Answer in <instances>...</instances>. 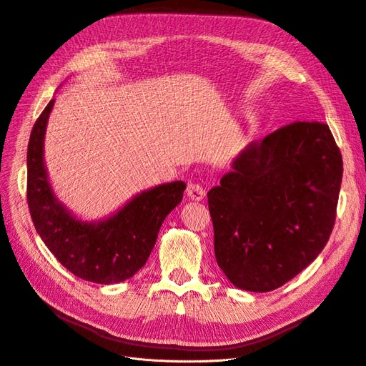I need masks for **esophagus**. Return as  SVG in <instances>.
<instances>
[{
  "instance_id": "34e87169",
  "label": "esophagus",
  "mask_w": 366,
  "mask_h": 366,
  "mask_svg": "<svg viewBox=\"0 0 366 366\" xmlns=\"http://www.w3.org/2000/svg\"><path fill=\"white\" fill-rule=\"evenodd\" d=\"M187 196L192 200H197L199 202V200H202L205 197V188L200 184L190 182L187 185Z\"/></svg>"
}]
</instances>
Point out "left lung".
<instances>
[{"label": "left lung", "instance_id": "1", "mask_svg": "<svg viewBox=\"0 0 366 366\" xmlns=\"http://www.w3.org/2000/svg\"><path fill=\"white\" fill-rule=\"evenodd\" d=\"M342 172L340 150L320 122H295L239 153L208 192L216 260L235 287L275 290L321 254Z\"/></svg>", "mask_w": 366, "mask_h": 366}]
</instances>
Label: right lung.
<instances>
[{
  "label": "right lung",
  "mask_w": 366,
  "mask_h": 366,
  "mask_svg": "<svg viewBox=\"0 0 366 366\" xmlns=\"http://www.w3.org/2000/svg\"><path fill=\"white\" fill-rule=\"evenodd\" d=\"M53 106L54 100L34 123L27 149V200L33 225L57 262L76 277L97 285L122 282L146 264L164 219L181 204L185 182L152 187L100 220L77 217L54 194L44 161Z\"/></svg>",
  "instance_id": "right-lung-1"
}]
</instances>
